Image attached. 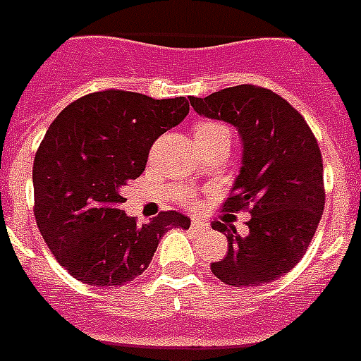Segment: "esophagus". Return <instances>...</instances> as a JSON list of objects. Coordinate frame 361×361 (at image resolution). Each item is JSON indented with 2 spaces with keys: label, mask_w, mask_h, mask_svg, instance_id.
Returning <instances> with one entry per match:
<instances>
[{
  "label": "esophagus",
  "mask_w": 361,
  "mask_h": 361,
  "mask_svg": "<svg viewBox=\"0 0 361 361\" xmlns=\"http://www.w3.org/2000/svg\"><path fill=\"white\" fill-rule=\"evenodd\" d=\"M191 227L195 231H206V229H208V224H206L204 219H199V217H192V219H191Z\"/></svg>",
  "instance_id": "34e87169"
}]
</instances>
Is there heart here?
Listing matches in <instances>:
<instances>
[{"mask_svg": "<svg viewBox=\"0 0 361 361\" xmlns=\"http://www.w3.org/2000/svg\"><path fill=\"white\" fill-rule=\"evenodd\" d=\"M227 130V126L219 125V123H200L195 128V140H200V137H212L217 136V134H224Z\"/></svg>", "mask_w": 361, "mask_h": 361, "instance_id": "heart-1", "label": "heart"}]
</instances>
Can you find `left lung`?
Segmentation results:
<instances>
[{
  "instance_id": "left-lung-1",
  "label": "left lung",
  "mask_w": 361,
  "mask_h": 361,
  "mask_svg": "<svg viewBox=\"0 0 361 361\" xmlns=\"http://www.w3.org/2000/svg\"><path fill=\"white\" fill-rule=\"evenodd\" d=\"M189 102L242 137L240 174L224 212H250V233L240 236L225 217L212 221L229 244L212 272L235 288L269 284L299 263L320 224L326 191L318 142L295 107L263 87L238 85Z\"/></svg>"
}]
</instances>
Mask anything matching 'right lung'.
Masks as SVG:
<instances>
[{
	"label": "right lung",
	"mask_w": 361,
	"mask_h": 361,
	"mask_svg": "<svg viewBox=\"0 0 361 361\" xmlns=\"http://www.w3.org/2000/svg\"><path fill=\"white\" fill-rule=\"evenodd\" d=\"M189 114L185 96L155 100L100 90L71 102L49 126L34 161V214L52 255L96 288L128 284L149 267L166 231L189 217L161 212L136 225L121 210L123 187L140 178L155 140Z\"/></svg>",
	"instance_id": "add662e5"
}]
</instances>
